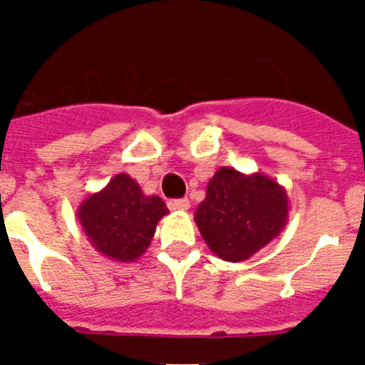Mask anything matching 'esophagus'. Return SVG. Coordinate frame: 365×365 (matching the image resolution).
<instances>
[{"label":"esophagus","mask_w":365,"mask_h":365,"mask_svg":"<svg viewBox=\"0 0 365 365\" xmlns=\"http://www.w3.org/2000/svg\"><path fill=\"white\" fill-rule=\"evenodd\" d=\"M168 206H170V210H188L190 201L186 197L172 199V201L168 202Z\"/></svg>","instance_id":"obj_1"}]
</instances>
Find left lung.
I'll return each instance as SVG.
<instances>
[{
    "instance_id": "1",
    "label": "left lung",
    "mask_w": 365,
    "mask_h": 365,
    "mask_svg": "<svg viewBox=\"0 0 365 365\" xmlns=\"http://www.w3.org/2000/svg\"><path fill=\"white\" fill-rule=\"evenodd\" d=\"M289 214L285 190L267 175L219 168L195 212L202 240L227 261H243L283 230Z\"/></svg>"
}]
</instances>
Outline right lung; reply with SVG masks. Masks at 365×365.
<instances>
[{
    "instance_id": "1",
    "label": "right lung",
    "mask_w": 365,
    "mask_h": 365,
    "mask_svg": "<svg viewBox=\"0 0 365 365\" xmlns=\"http://www.w3.org/2000/svg\"><path fill=\"white\" fill-rule=\"evenodd\" d=\"M166 214L159 195H144L130 175L120 173L82 202L78 219L96 250L117 261H135L151 243L157 222Z\"/></svg>"
}]
</instances>
